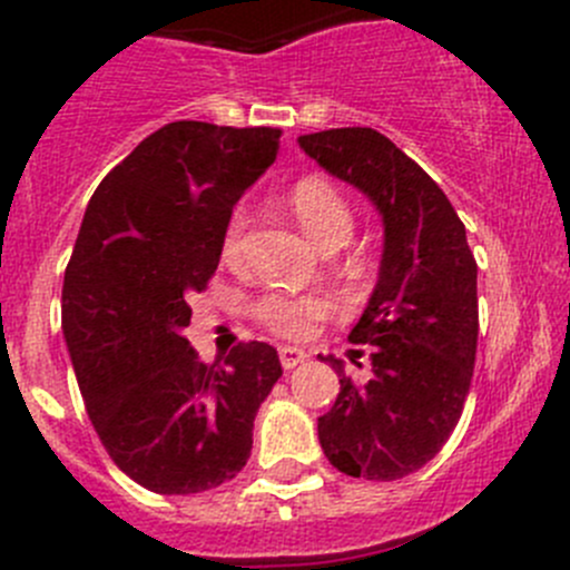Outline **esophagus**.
Returning <instances> with one entry per match:
<instances>
[{
	"mask_svg": "<svg viewBox=\"0 0 570 570\" xmlns=\"http://www.w3.org/2000/svg\"><path fill=\"white\" fill-rule=\"evenodd\" d=\"M278 358H281V366H284V370H295L297 364H303V361H306V353H303V350H297V347H278Z\"/></svg>",
	"mask_w": 570,
	"mask_h": 570,
	"instance_id": "1",
	"label": "esophagus"
}]
</instances>
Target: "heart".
<instances>
[{"mask_svg":"<svg viewBox=\"0 0 570 570\" xmlns=\"http://www.w3.org/2000/svg\"><path fill=\"white\" fill-rule=\"evenodd\" d=\"M292 212L297 215L301 226L320 248H338L350 239L355 226V215L350 200L338 187L320 176H306L292 187L289 193ZM245 226H248V212L245 206L234 209L223 234V256L237 258L243 250ZM336 303L327 292H306V295H292L284 289H267L253 297L250 314L262 322L267 331L278 333L284 338H306L317 331L333 314Z\"/></svg>","mask_w":570,"mask_h":570,"instance_id":"heart-1","label":"heart"}]
</instances>
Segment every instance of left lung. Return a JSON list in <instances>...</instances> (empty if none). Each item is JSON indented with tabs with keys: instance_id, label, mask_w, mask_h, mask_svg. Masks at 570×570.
<instances>
[{
	"instance_id": "obj_1",
	"label": "left lung",
	"mask_w": 570,
	"mask_h": 570,
	"mask_svg": "<svg viewBox=\"0 0 570 570\" xmlns=\"http://www.w3.org/2000/svg\"><path fill=\"white\" fill-rule=\"evenodd\" d=\"M327 174L355 184L386 226L381 278L350 331L366 344L372 377L353 381L342 361L338 394L317 419L320 444L342 474L400 480L433 461L455 430L474 375L476 262L444 189L370 126L303 135ZM364 355V350H353Z\"/></svg>"
}]
</instances>
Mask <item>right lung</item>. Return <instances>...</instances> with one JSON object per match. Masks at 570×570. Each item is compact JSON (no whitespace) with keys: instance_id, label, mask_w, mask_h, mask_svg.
I'll use <instances>...</instances> for the list:
<instances>
[{"instance_id":"1","label":"right lung","mask_w":570,"mask_h":570,"mask_svg":"<svg viewBox=\"0 0 570 570\" xmlns=\"http://www.w3.org/2000/svg\"><path fill=\"white\" fill-rule=\"evenodd\" d=\"M281 129L176 120L101 178L62 284V333L107 455L154 493L243 471L253 419L281 377L267 342L204 364L187 338L239 195L278 157Z\"/></svg>"}]
</instances>
